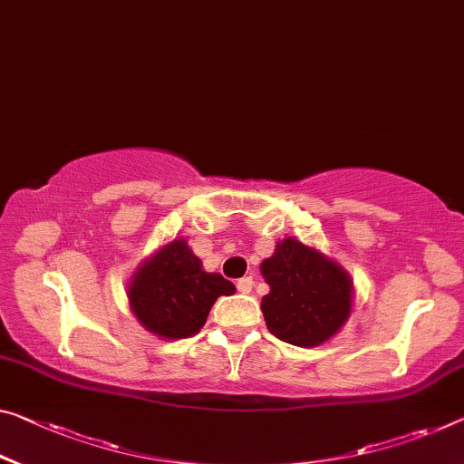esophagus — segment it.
Returning a JSON list of instances; mask_svg holds the SVG:
<instances>
[{
	"mask_svg": "<svg viewBox=\"0 0 464 464\" xmlns=\"http://www.w3.org/2000/svg\"><path fill=\"white\" fill-rule=\"evenodd\" d=\"M237 288H238V292H242V295H248V292L253 290V277L251 276L240 277V280L237 282Z\"/></svg>",
	"mask_w": 464,
	"mask_h": 464,
	"instance_id": "obj_1",
	"label": "esophagus"
}]
</instances>
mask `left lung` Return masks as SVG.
<instances>
[{"label": "left lung", "mask_w": 464, "mask_h": 464, "mask_svg": "<svg viewBox=\"0 0 464 464\" xmlns=\"http://www.w3.org/2000/svg\"><path fill=\"white\" fill-rule=\"evenodd\" d=\"M269 295L261 298L267 330L288 344L319 346L338 334L353 309V280L330 256L284 238L261 263Z\"/></svg>", "instance_id": "obj_1"}]
</instances>
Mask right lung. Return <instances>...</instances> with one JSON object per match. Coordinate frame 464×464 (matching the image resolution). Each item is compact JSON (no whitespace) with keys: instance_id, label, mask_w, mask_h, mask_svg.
<instances>
[{"instance_id":"obj_1","label":"right lung","mask_w":464,"mask_h":464,"mask_svg":"<svg viewBox=\"0 0 464 464\" xmlns=\"http://www.w3.org/2000/svg\"><path fill=\"white\" fill-rule=\"evenodd\" d=\"M234 290L224 276L205 272L187 240L176 238L140 263L128 284V303L145 330L178 340L195 336L213 303Z\"/></svg>"}]
</instances>
